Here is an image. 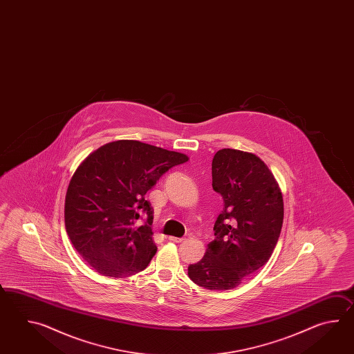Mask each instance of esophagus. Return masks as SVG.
Instances as JSON below:
<instances>
[{"label": "esophagus", "instance_id": "1", "mask_svg": "<svg viewBox=\"0 0 354 354\" xmlns=\"http://www.w3.org/2000/svg\"><path fill=\"white\" fill-rule=\"evenodd\" d=\"M168 241H174V243H182V241H185V238H176V236H169V238H168Z\"/></svg>", "mask_w": 354, "mask_h": 354}]
</instances>
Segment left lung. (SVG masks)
<instances>
[{
	"instance_id": "left-lung-1",
	"label": "left lung",
	"mask_w": 354,
	"mask_h": 354,
	"mask_svg": "<svg viewBox=\"0 0 354 354\" xmlns=\"http://www.w3.org/2000/svg\"><path fill=\"white\" fill-rule=\"evenodd\" d=\"M212 188L224 207L200 262L188 277L207 290H232L271 258L283 223V198L277 180L253 153L221 149L211 165Z\"/></svg>"
}]
</instances>
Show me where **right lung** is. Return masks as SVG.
<instances>
[{
    "label": "right lung",
    "mask_w": 354,
    "mask_h": 354,
    "mask_svg": "<svg viewBox=\"0 0 354 354\" xmlns=\"http://www.w3.org/2000/svg\"><path fill=\"white\" fill-rule=\"evenodd\" d=\"M187 160L186 154L138 140L105 144L83 160L68 186L64 223L75 250L93 270L124 279L147 268L157 245L145 194ZM142 216L147 218L143 225Z\"/></svg>",
    "instance_id": "obj_1"
}]
</instances>
